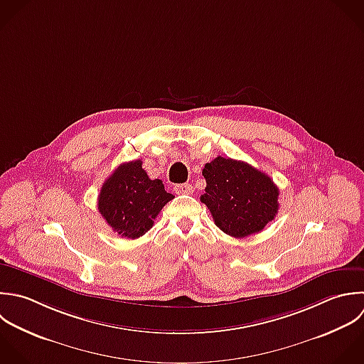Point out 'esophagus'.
Masks as SVG:
<instances>
[{"label":"esophagus","instance_id":"1","mask_svg":"<svg viewBox=\"0 0 364 364\" xmlns=\"http://www.w3.org/2000/svg\"><path fill=\"white\" fill-rule=\"evenodd\" d=\"M174 193L176 194H193L194 193V187L188 183L184 184H176L174 186Z\"/></svg>","mask_w":364,"mask_h":364}]
</instances>
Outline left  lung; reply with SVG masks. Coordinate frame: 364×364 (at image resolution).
Wrapping results in <instances>:
<instances>
[{
  "label": "left lung",
  "instance_id": "1",
  "mask_svg": "<svg viewBox=\"0 0 364 364\" xmlns=\"http://www.w3.org/2000/svg\"><path fill=\"white\" fill-rule=\"evenodd\" d=\"M201 201L215 225L234 238L259 232L278 214L279 190L269 176L245 161L215 157L203 168Z\"/></svg>",
  "mask_w": 364,
  "mask_h": 364
}]
</instances>
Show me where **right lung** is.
<instances>
[{
	"label": "right lung",
	"instance_id": "obj_1",
	"mask_svg": "<svg viewBox=\"0 0 364 364\" xmlns=\"http://www.w3.org/2000/svg\"><path fill=\"white\" fill-rule=\"evenodd\" d=\"M173 198L163 181L149 178L141 160H134L120 164L103 183L97 210L114 232L134 240L153 227L154 218Z\"/></svg>",
	"mask_w": 364,
	"mask_h": 364
}]
</instances>
